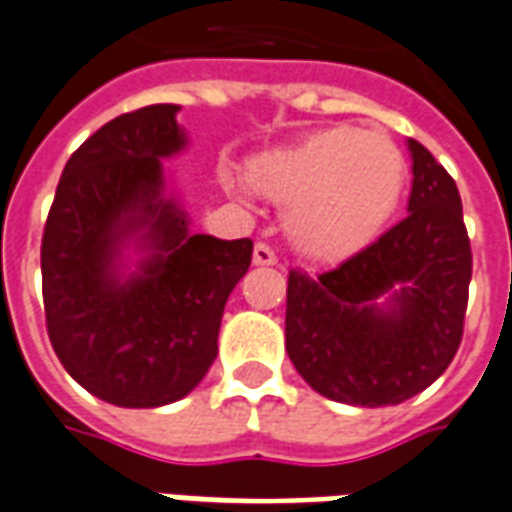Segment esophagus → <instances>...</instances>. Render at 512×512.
I'll use <instances>...</instances> for the list:
<instances>
[{"label":"esophagus","instance_id":"esophagus-1","mask_svg":"<svg viewBox=\"0 0 512 512\" xmlns=\"http://www.w3.org/2000/svg\"><path fill=\"white\" fill-rule=\"evenodd\" d=\"M275 262H278V259H275V253L270 245L259 242V245L253 248V264H256V267H273Z\"/></svg>","mask_w":512,"mask_h":512}]
</instances>
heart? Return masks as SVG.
Returning <instances> with one entry per match:
<instances>
[{"mask_svg": "<svg viewBox=\"0 0 512 512\" xmlns=\"http://www.w3.org/2000/svg\"><path fill=\"white\" fill-rule=\"evenodd\" d=\"M408 179L402 151L386 134L328 126L250 159L253 190L289 206L286 237L311 262L339 264L389 226Z\"/></svg>", "mask_w": 512, "mask_h": 512, "instance_id": "heart-1", "label": "heart"}]
</instances>
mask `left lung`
<instances>
[{"instance_id": "8db88e82", "label": "left lung", "mask_w": 512, "mask_h": 512, "mask_svg": "<svg viewBox=\"0 0 512 512\" xmlns=\"http://www.w3.org/2000/svg\"><path fill=\"white\" fill-rule=\"evenodd\" d=\"M408 151V217L331 273H289L286 353L328 400L400 405L460 347L471 281L460 192L422 143Z\"/></svg>"}]
</instances>
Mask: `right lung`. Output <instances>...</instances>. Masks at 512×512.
Instances as JSON below:
<instances>
[{
    "label": "right lung",
    "mask_w": 512,
    "mask_h": 512,
    "mask_svg": "<svg viewBox=\"0 0 512 512\" xmlns=\"http://www.w3.org/2000/svg\"><path fill=\"white\" fill-rule=\"evenodd\" d=\"M179 104L104 123L65 162L43 228L49 339L65 372L118 408L187 397L217 355L253 242L192 234L165 173L187 148Z\"/></svg>",
    "instance_id": "right-lung-1"
}]
</instances>
